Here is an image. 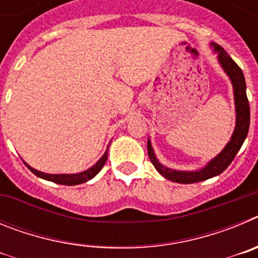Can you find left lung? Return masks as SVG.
I'll return each instance as SVG.
<instances>
[{
    "mask_svg": "<svg viewBox=\"0 0 258 258\" xmlns=\"http://www.w3.org/2000/svg\"><path fill=\"white\" fill-rule=\"evenodd\" d=\"M212 51L217 54V60L225 74L229 76L230 81L232 84V90H234V102H235V127L231 134V138L227 142V145L223 147L222 151L214 156L212 160L207 163L206 166L198 170H177L168 168L163 165L157 160L154 149L151 146V141H147V151L149 157L156 170L163 175L164 178L169 179L177 183H195V182L206 181L208 178H213L216 175L221 174L223 170L234 160L235 155L240 150L241 145L247 138L248 131H249V103L247 98V86H245V79L243 75V71L239 68L235 61L232 60L231 56L227 54V51L220 46L216 42H211Z\"/></svg>",
    "mask_w": 258,
    "mask_h": 258,
    "instance_id": "obj_1",
    "label": "left lung"
}]
</instances>
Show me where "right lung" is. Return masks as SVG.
Segmentation results:
<instances>
[{
	"instance_id": "add662e5",
	"label": "right lung",
	"mask_w": 258,
	"mask_h": 258,
	"mask_svg": "<svg viewBox=\"0 0 258 258\" xmlns=\"http://www.w3.org/2000/svg\"><path fill=\"white\" fill-rule=\"evenodd\" d=\"M108 149H109V145L107 147L106 152L103 154V156L92 166V168H89V169L84 170V172H80L76 173V174H49V173H44V172H40V170L35 169V168H32L29 166L28 164H26L28 166V169L31 170L33 174H36L37 177L42 179H46V181L50 182H54V183H59V184H67V186H75V184H80V183H84V182H88L89 179L94 178L95 175L98 173L101 172V169L103 168V165L106 164L107 161V156H108Z\"/></svg>"
}]
</instances>
